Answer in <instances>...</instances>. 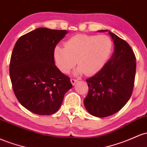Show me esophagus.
<instances>
[{
	"mask_svg": "<svg viewBox=\"0 0 147 147\" xmlns=\"http://www.w3.org/2000/svg\"><path fill=\"white\" fill-rule=\"evenodd\" d=\"M78 81V80H77V79H74V78H72L70 80V82L71 83H72V85H75V84H76V82Z\"/></svg>",
	"mask_w": 147,
	"mask_h": 147,
	"instance_id": "obj_1",
	"label": "esophagus"
}]
</instances>
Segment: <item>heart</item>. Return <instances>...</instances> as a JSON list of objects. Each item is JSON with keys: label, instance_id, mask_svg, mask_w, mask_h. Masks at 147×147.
Segmentation results:
<instances>
[{"label": "heart", "instance_id": "1", "mask_svg": "<svg viewBox=\"0 0 147 147\" xmlns=\"http://www.w3.org/2000/svg\"><path fill=\"white\" fill-rule=\"evenodd\" d=\"M112 49V41L106 35H75L68 39L64 47L57 45L54 50L56 65L67 74L77 63V74L93 75L106 63Z\"/></svg>", "mask_w": 147, "mask_h": 147}]
</instances>
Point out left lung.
Instances as JSON below:
<instances>
[{"label":"left lung","instance_id":"1","mask_svg":"<svg viewBox=\"0 0 147 147\" xmlns=\"http://www.w3.org/2000/svg\"><path fill=\"white\" fill-rule=\"evenodd\" d=\"M114 45L112 57L94 76L86 80L88 93L84 103L86 110L96 117H106L119 112L133 93L136 58L125 40L109 30Z\"/></svg>","mask_w":147,"mask_h":147}]
</instances>
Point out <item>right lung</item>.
<instances>
[{"mask_svg":"<svg viewBox=\"0 0 147 147\" xmlns=\"http://www.w3.org/2000/svg\"><path fill=\"white\" fill-rule=\"evenodd\" d=\"M67 30L35 29L19 38L9 63L14 94L26 109L39 115L57 112L72 87L54 63V50Z\"/></svg>","mask_w":147,"mask_h":147,"instance_id":"right-lung-1","label":"right lung"}]
</instances>
